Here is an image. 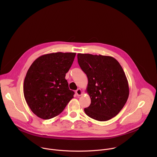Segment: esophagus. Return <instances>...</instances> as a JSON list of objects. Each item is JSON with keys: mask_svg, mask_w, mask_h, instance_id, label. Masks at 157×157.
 I'll use <instances>...</instances> for the list:
<instances>
[{"mask_svg": "<svg viewBox=\"0 0 157 157\" xmlns=\"http://www.w3.org/2000/svg\"><path fill=\"white\" fill-rule=\"evenodd\" d=\"M76 95L78 96H81V95L82 94V91H81V89H78L76 91Z\"/></svg>", "mask_w": 157, "mask_h": 157, "instance_id": "obj_1", "label": "esophagus"}]
</instances>
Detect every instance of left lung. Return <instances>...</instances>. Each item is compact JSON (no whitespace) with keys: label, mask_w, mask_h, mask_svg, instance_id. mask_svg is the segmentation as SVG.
<instances>
[{"label":"left lung","mask_w":157,"mask_h":157,"mask_svg":"<svg viewBox=\"0 0 157 157\" xmlns=\"http://www.w3.org/2000/svg\"><path fill=\"white\" fill-rule=\"evenodd\" d=\"M78 61L87 75L86 91L91 104L84 109L87 116L98 121L116 116L129 95L128 81L120 63L113 57L78 54Z\"/></svg>","instance_id":"1"}]
</instances>
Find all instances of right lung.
<instances>
[{
    "instance_id": "1",
    "label": "right lung",
    "mask_w": 157,
    "mask_h": 157,
    "mask_svg": "<svg viewBox=\"0 0 157 157\" xmlns=\"http://www.w3.org/2000/svg\"><path fill=\"white\" fill-rule=\"evenodd\" d=\"M75 53H53L36 59L24 82V94L31 110L38 117L50 119L61 113L73 98L65 79Z\"/></svg>"
}]
</instances>
